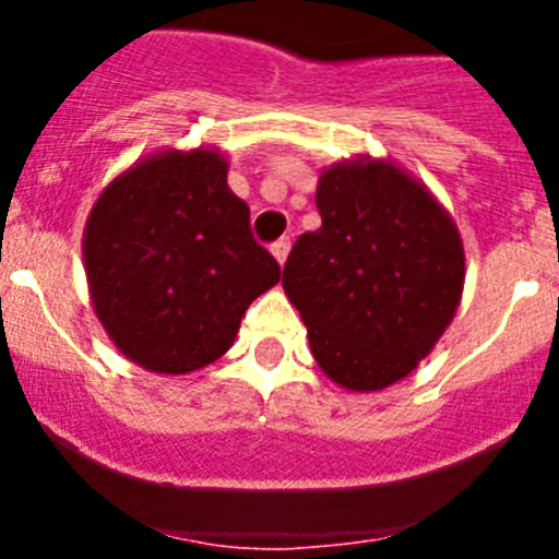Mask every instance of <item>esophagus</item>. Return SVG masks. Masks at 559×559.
I'll return each instance as SVG.
<instances>
[{
	"instance_id": "obj_1",
	"label": "esophagus",
	"mask_w": 559,
	"mask_h": 559,
	"mask_svg": "<svg viewBox=\"0 0 559 559\" xmlns=\"http://www.w3.org/2000/svg\"><path fill=\"white\" fill-rule=\"evenodd\" d=\"M288 251H290V240L288 237H280V240H274V243H271V254L276 257V263L283 265L285 260H288Z\"/></svg>"
}]
</instances>
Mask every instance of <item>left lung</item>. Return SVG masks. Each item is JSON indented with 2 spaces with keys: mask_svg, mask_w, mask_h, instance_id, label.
Instances as JSON below:
<instances>
[{
  "mask_svg": "<svg viewBox=\"0 0 559 559\" xmlns=\"http://www.w3.org/2000/svg\"><path fill=\"white\" fill-rule=\"evenodd\" d=\"M322 226L294 243L283 288L330 380L378 392L431 353L456 313L464 249L426 187L386 162L322 173Z\"/></svg>",
  "mask_w": 559,
  "mask_h": 559,
  "instance_id": "1",
  "label": "left lung"
}]
</instances>
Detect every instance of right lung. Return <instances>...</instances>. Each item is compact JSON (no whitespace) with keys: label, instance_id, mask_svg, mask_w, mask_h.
Here are the masks:
<instances>
[{"label":"right lung","instance_id":"obj_1","mask_svg":"<svg viewBox=\"0 0 559 559\" xmlns=\"http://www.w3.org/2000/svg\"><path fill=\"white\" fill-rule=\"evenodd\" d=\"M95 313L122 355L162 374L218 360L280 263L215 151L156 153L103 190L83 235Z\"/></svg>","mask_w":559,"mask_h":559}]
</instances>
